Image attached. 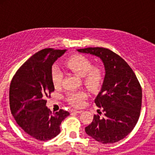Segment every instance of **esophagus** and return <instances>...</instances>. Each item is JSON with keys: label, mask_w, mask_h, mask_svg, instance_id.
I'll return each mask as SVG.
<instances>
[{"label": "esophagus", "mask_w": 155, "mask_h": 155, "mask_svg": "<svg viewBox=\"0 0 155 155\" xmlns=\"http://www.w3.org/2000/svg\"><path fill=\"white\" fill-rule=\"evenodd\" d=\"M71 113H82L83 111L82 110H78V109H71Z\"/></svg>", "instance_id": "esophagus-1"}]
</instances>
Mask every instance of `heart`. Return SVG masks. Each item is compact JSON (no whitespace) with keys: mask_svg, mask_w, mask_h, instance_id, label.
<instances>
[{"mask_svg":"<svg viewBox=\"0 0 155 155\" xmlns=\"http://www.w3.org/2000/svg\"><path fill=\"white\" fill-rule=\"evenodd\" d=\"M66 65L72 72L81 77L83 83L89 89L98 88L102 84L103 79L102 71L98 68H93L91 61L87 57L82 55H76L67 61ZM64 74L57 65H53L51 69V79L53 85L56 87L61 85ZM84 91L69 92L67 94V99L71 105L79 107L83 104V100L86 98Z\"/></svg>","mask_w":155,"mask_h":155,"instance_id":"obj_1","label":"heart"}]
</instances>
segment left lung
<instances>
[{"instance_id":"left-lung-1","label":"left lung","mask_w":155,"mask_h":155,"mask_svg":"<svg viewBox=\"0 0 155 155\" xmlns=\"http://www.w3.org/2000/svg\"><path fill=\"white\" fill-rule=\"evenodd\" d=\"M77 50L99 57L105 71L101 91L94 99L104 116L94 115L91 124L85 127L86 134L102 143L120 141L134 130L139 120L140 84L128 64L109 49L88 47Z\"/></svg>"}]
</instances>
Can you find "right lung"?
Masks as SVG:
<instances>
[{"instance_id":"add662e5","label":"right lung","mask_w":155,"mask_h":155,"mask_svg":"<svg viewBox=\"0 0 155 155\" xmlns=\"http://www.w3.org/2000/svg\"><path fill=\"white\" fill-rule=\"evenodd\" d=\"M67 50L46 48L37 52L17 71L9 91L12 114L23 130L38 140L53 139L61 132V122L70 115L61 109L52 113L46 98L54 91L53 63Z\"/></svg>"}]
</instances>
